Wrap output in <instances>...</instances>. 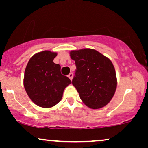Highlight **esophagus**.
I'll use <instances>...</instances> for the list:
<instances>
[{
  "mask_svg": "<svg viewBox=\"0 0 148 148\" xmlns=\"http://www.w3.org/2000/svg\"><path fill=\"white\" fill-rule=\"evenodd\" d=\"M68 77H69V78L70 79H71V80H72V79H73V77H74V75H73L72 73H70V74H69V76H68Z\"/></svg>",
  "mask_w": 148,
  "mask_h": 148,
  "instance_id": "obj_1",
  "label": "esophagus"
}]
</instances>
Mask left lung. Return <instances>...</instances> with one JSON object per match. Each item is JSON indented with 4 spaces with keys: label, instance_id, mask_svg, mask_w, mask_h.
<instances>
[{
    "label": "left lung",
    "instance_id": "obj_1",
    "mask_svg": "<svg viewBox=\"0 0 148 148\" xmlns=\"http://www.w3.org/2000/svg\"><path fill=\"white\" fill-rule=\"evenodd\" d=\"M70 57L77 66L72 84L82 102L91 109H100L108 104L118 83L110 59L89 48L71 50Z\"/></svg>",
    "mask_w": 148,
    "mask_h": 148
}]
</instances>
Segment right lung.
Masks as SVG:
<instances>
[{
    "mask_svg": "<svg viewBox=\"0 0 148 148\" xmlns=\"http://www.w3.org/2000/svg\"><path fill=\"white\" fill-rule=\"evenodd\" d=\"M58 53L45 50L30 58L25 70L23 84L35 104L50 108L60 101L64 89L71 83L60 73V66L53 62Z\"/></svg>",
    "mask_w": 148,
    "mask_h": 148,
    "instance_id": "obj_1",
    "label": "right lung"
}]
</instances>
